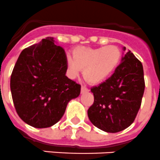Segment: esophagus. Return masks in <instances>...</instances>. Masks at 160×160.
I'll list each match as a JSON object with an SVG mask.
<instances>
[{"instance_id": "obj_1", "label": "esophagus", "mask_w": 160, "mask_h": 160, "mask_svg": "<svg viewBox=\"0 0 160 160\" xmlns=\"http://www.w3.org/2000/svg\"><path fill=\"white\" fill-rule=\"evenodd\" d=\"M89 90H88V88H87L86 87H84V86H82L81 88V92L82 93H85V92H88Z\"/></svg>"}]
</instances>
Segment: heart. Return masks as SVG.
<instances>
[{"label":"heart","mask_w":160,"mask_h":160,"mask_svg":"<svg viewBox=\"0 0 160 160\" xmlns=\"http://www.w3.org/2000/svg\"><path fill=\"white\" fill-rule=\"evenodd\" d=\"M72 55L67 54L65 57L68 76L76 78L83 68V77L92 84L101 83L110 77L122 57L119 48L113 45L97 48L78 47Z\"/></svg>","instance_id":"obj_1"}]
</instances>
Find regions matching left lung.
<instances>
[{
    "label": "left lung",
    "instance_id": "left-lung-1",
    "mask_svg": "<svg viewBox=\"0 0 160 160\" xmlns=\"http://www.w3.org/2000/svg\"><path fill=\"white\" fill-rule=\"evenodd\" d=\"M91 91L94 103L88 114L92 124L106 132L124 130L134 122L142 105L145 91L142 62L128 51L111 77Z\"/></svg>",
    "mask_w": 160,
    "mask_h": 160
}]
</instances>
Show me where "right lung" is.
Instances as JSON below:
<instances>
[{
	"label": "right lung",
	"instance_id": "1",
	"mask_svg": "<svg viewBox=\"0 0 160 160\" xmlns=\"http://www.w3.org/2000/svg\"><path fill=\"white\" fill-rule=\"evenodd\" d=\"M65 52L53 38L25 48L10 78L18 115L27 124L45 128L59 122L68 103L80 95L81 85L66 76Z\"/></svg>",
	"mask_w": 160,
	"mask_h": 160
}]
</instances>
